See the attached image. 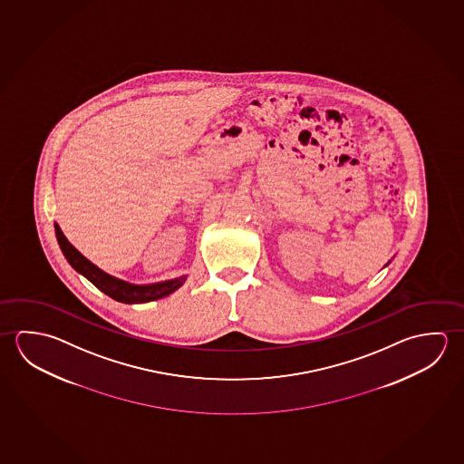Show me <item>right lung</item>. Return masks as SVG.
<instances>
[{"instance_id": "right-lung-1", "label": "right lung", "mask_w": 464, "mask_h": 464, "mask_svg": "<svg viewBox=\"0 0 464 464\" xmlns=\"http://www.w3.org/2000/svg\"><path fill=\"white\" fill-rule=\"evenodd\" d=\"M56 238L60 248L63 252L64 258L68 259L71 266L78 271L79 275L84 276L91 283L94 284L99 291L107 294L109 297L123 304H144L150 300L162 299L165 295L172 294L185 283L187 276H181L177 279L164 281V283L150 284V285H134V284L125 283L121 279H117L113 276L103 273L102 269L92 265L89 259L84 258L81 253L68 242V238L63 236L62 228L55 224Z\"/></svg>"}]
</instances>
